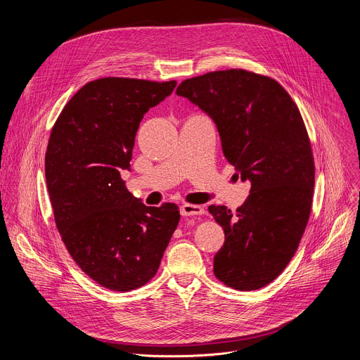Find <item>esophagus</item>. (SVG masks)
<instances>
[{"mask_svg":"<svg viewBox=\"0 0 360 360\" xmlns=\"http://www.w3.org/2000/svg\"><path fill=\"white\" fill-rule=\"evenodd\" d=\"M182 217H195V215H202L205 211L199 205H191V203H185L179 210Z\"/></svg>","mask_w":360,"mask_h":360,"instance_id":"1","label":"esophagus"}]
</instances>
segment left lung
Listing matches in <instances>:
<instances>
[{
	"label": "left lung",
	"mask_w": 360,
	"mask_h": 360,
	"mask_svg": "<svg viewBox=\"0 0 360 360\" xmlns=\"http://www.w3.org/2000/svg\"><path fill=\"white\" fill-rule=\"evenodd\" d=\"M176 95L215 122L235 175L250 182L235 214L210 207L225 232L214 274L233 289L264 288L290 262L311 215L315 164L300 112L281 84L245 70L185 79Z\"/></svg>",
	"instance_id": "1"
}]
</instances>
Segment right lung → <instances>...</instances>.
I'll list each match as a JSON object with an SVG mask.
<instances>
[{
	"instance_id": "obj_1",
	"label": "right lung",
	"mask_w": 360,
	"mask_h": 360,
	"mask_svg": "<svg viewBox=\"0 0 360 360\" xmlns=\"http://www.w3.org/2000/svg\"><path fill=\"white\" fill-rule=\"evenodd\" d=\"M176 81L101 78L60 114L45 153L57 228L77 265L101 286L128 292L155 276L179 222L175 203L146 207L125 186L139 122Z\"/></svg>"
}]
</instances>
